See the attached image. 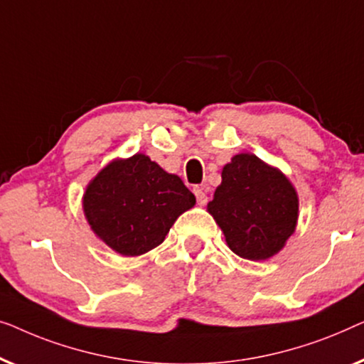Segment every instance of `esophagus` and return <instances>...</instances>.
Segmentation results:
<instances>
[{"label":"esophagus","mask_w":364,"mask_h":364,"mask_svg":"<svg viewBox=\"0 0 364 364\" xmlns=\"http://www.w3.org/2000/svg\"><path fill=\"white\" fill-rule=\"evenodd\" d=\"M193 191H194V196H196V199H198V204H201L203 206V204L208 203V194L204 193L203 188L198 186V188H194Z\"/></svg>","instance_id":"esophagus-1"}]
</instances>
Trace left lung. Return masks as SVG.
Returning a JSON list of instances; mask_svg holds the SVG:
<instances>
[{
  "instance_id": "obj_1",
  "label": "left lung",
  "mask_w": 364,
  "mask_h": 364,
  "mask_svg": "<svg viewBox=\"0 0 364 364\" xmlns=\"http://www.w3.org/2000/svg\"><path fill=\"white\" fill-rule=\"evenodd\" d=\"M221 176L208 211L229 249L249 260L282 250L299 219V196L289 178L250 153L232 156Z\"/></svg>"
}]
</instances>
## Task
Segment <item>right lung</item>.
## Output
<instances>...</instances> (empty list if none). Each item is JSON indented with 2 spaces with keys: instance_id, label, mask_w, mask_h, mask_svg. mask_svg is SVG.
I'll list each match as a JSON object with an SVG mask.
<instances>
[{
  "instance_id": "obj_1",
  "label": "right lung",
  "mask_w": 364,
  "mask_h": 364,
  "mask_svg": "<svg viewBox=\"0 0 364 364\" xmlns=\"http://www.w3.org/2000/svg\"><path fill=\"white\" fill-rule=\"evenodd\" d=\"M196 203L180 176L143 153L107 165L89 183L84 214L90 229L122 255H141L165 240L170 228Z\"/></svg>"
}]
</instances>
